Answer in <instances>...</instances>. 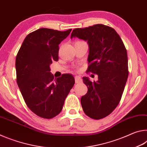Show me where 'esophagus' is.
Segmentation results:
<instances>
[{
	"mask_svg": "<svg viewBox=\"0 0 147 147\" xmlns=\"http://www.w3.org/2000/svg\"><path fill=\"white\" fill-rule=\"evenodd\" d=\"M74 78H75V82L77 83V84L80 83V82H82V80L81 77H80L78 76H76L75 77H74Z\"/></svg>",
	"mask_w": 147,
	"mask_h": 147,
	"instance_id": "esophagus-1",
	"label": "esophagus"
}]
</instances>
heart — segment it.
I'll use <instances>...</instances> for the list:
<instances>
[{
    "label": "heart",
    "instance_id": "b5f03b06",
    "mask_svg": "<svg viewBox=\"0 0 147 147\" xmlns=\"http://www.w3.org/2000/svg\"><path fill=\"white\" fill-rule=\"evenodd\" d=\"M77 42H79V41H77Z\"/></svg>",
    "mask_w": 147,
    "mask_h": 147
}]
</instances>
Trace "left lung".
<instances>
[{
  "label": "left lung",
  "mask_w": 147,
  "mask_h": 147,
  "mask_svg": "<svg viewBox=\"0 0 147 147\" xmlns=\"http://www.w3.org/2000/svg\"><path fill=\"white\" fill-rule=\"evenodd\" d=\"M73 38L88 41V71L98 75L93 82L82 78L88 87L80 100L83 110L92 119H102L115 109L124 91L128 76L126 49L115 30L102 24L74 29Z\"/></svg>",
  "instance_id": "8db88e82"
}]
</instances>
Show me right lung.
I'll use <instances>...</instances> for the list:
<instances>
[{
  "label": "right lung",
  "instance_id": "add662e5",
  "mask_svg": "<svg viewBox=\"0 0 147 147\" xmlns=\"http://www.w3.org/2000/svg\"><path fill=\"white\" fill-rule=\"evenodd\" d=\"M71 30L39 28L26 37L17 53V85L26 105L41 117L51 119L58 115L74 84L70 74L54 78L50 67L53 61L58 60L59 44Z\"/></svg>",
  "mask_w": 147,
  "mask_h": 147
}]
</instances>
